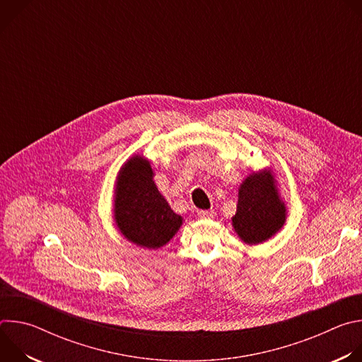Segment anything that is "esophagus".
Listing matches in <instances>:
<instances>
[{
    "label": "esophagus",
    "mask_w": 362,
    "mask_h": 362,
    "mask_svg": "<svg viewBox=\"0 0 362 362\" xmlns=\"http://www.w3.org/2000/svg\"><path fill=\"white\" fill-rule=\"evenodd\" d=\"M197 216L200 219H212L215 216V212L214 211H199Z\"/></svg>",
    "instance_id": "34e87169"
}]
</instances>
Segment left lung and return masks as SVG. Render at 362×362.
I'll list each match as a JSON object with an SVG mask.
<instances>
[{
	"instance_id": "8db88e82",
	"label": "left lung",
	"mask_w": 362,
	"mask_h": 362,
	"mask_svg": "<svg viewBox=\"0 0 362 362\" xmlns=\"http://www.w3.org/2000/svg\"><path fill=\"white\" fill-rule=\"evenodd\" d=\"M286 209L281 202L272 175L267 170L249 175L239 187L232 225L247 245H257L274 236L285 223Z\"/></svg>"
}]
</instances>
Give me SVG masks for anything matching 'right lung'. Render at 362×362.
<instances>
[{"instance_id": "right-lung-1", "label": "right lung", "mask_w": 362, "mask_h": 362, "mask_svg": "<svg viewBox=\"0 0 362 362\" xmlns=\"http://www.w3.org/2000/svg\"><path fill=\"white\" fill-rule=\"evenodd\" d=\"M115 221L130 242L158 249L166 245L182 225L166 199L153 182L150 162L132 158L120 169L116 182Z\"/></svg>"}]
</instances>
